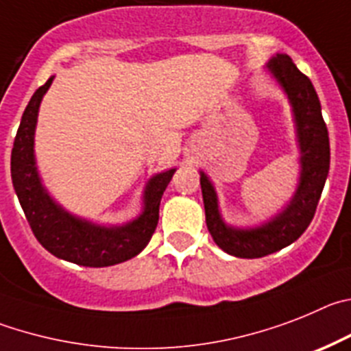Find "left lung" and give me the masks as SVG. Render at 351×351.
<instances>
[{"instance_id": "left-lung-1", "label": "left lung", "mask_w": 351, "mask_h": 351, "mask_svg": "<svg viewBox=\"0 0 351 351\" xmlns=\"http://www.w3.org/2000/svg\"><path fill=\"white\" fill-rule=\"evenodd\" d=\"M264 68L280 85L292 108L299 148V180L290 201L269 220H264L258 226H230L220 213L219 195L210 176L203 169L199 171L206 226L211 238L223 252L239 258L264 257L292 245L313 220L329 175V132L311 80L299 71L287 53L273 56Z\"/></svg>"}]
</instances>
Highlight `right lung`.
<instances>
[{"label": "right lung", "mask_w": 351, "mask_h": 351, "mask_svg": "<svg viewBox=\"0 0 351 351\" xmlns=\"http://www.w3.org/2000/svg\"><path fill=\"white\" fill-rule=\"evenodd\" d=\"M50 77L27 103L12 148V182L24 215L40 245L62 261L85 267H106L136 257L148 245L159 222V204L176 168L148 180L138 217L119 226L97 223L78 217L58 203L38 171L34 132L43 96L52 85Z\"/></svg>", "instance_id": "obj_1"}]
</instances>
